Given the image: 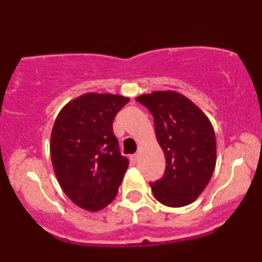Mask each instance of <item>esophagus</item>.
Returning <instances> with one entry per match:
<instances>
[{"instance_id": "1", "label": "esophagus", "mask_w": 262, "mask_h": 262, "mask_svg": "<svg viewBox=\"0 0 262 262\" xmlns=\"http://www.w3.org/2000/svg\"><path fill=\"white\" fill-rule=\"evenodd\" d=\"M130 161H132V164H135V162L138 161V155L137 154H133V155H130Z\"/></svg>"}]
</instances>
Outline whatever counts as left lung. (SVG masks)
Returning <instances> with one entry per match:
<instances>
[{
  "label": "left lung",
  "instance_id": "obj_1",
  "mask_svg": "<svg viewBox=\"0 0 262 262\" xmlns=\"http://www.w3.org/2000/svg\"><path fill=\"white\" fill-rule=\"evenodd\" d=\"M154 117L155 134L166 159L164 177L150 183L167 207L196 201L208 185L217 161L214 129L208 117L176 91H154L135 98Z\"/></svg>",
  "mask_w": 262,
  "mask_h": 262
}]
</instances>
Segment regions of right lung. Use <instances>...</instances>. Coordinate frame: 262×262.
Here are the masks:
<instances>
[{"mask_svg": "<svg viewBox=\"0 0 262 262\" xmlns=\"http://www.w3.org/2000/svg\"><path fill=\"white\" fill-rule=\"evenodd\" d=\"M128 97L89 92L61 108L50 137L62 191L80 208L97 212L116 198L129 161L119 152L113 119Z\"/></svg>", "mask_w": 262, "mask_h": 262, "instance_id": "1", "label": "right lung"}]
</instances>
